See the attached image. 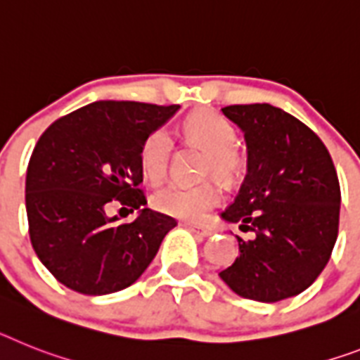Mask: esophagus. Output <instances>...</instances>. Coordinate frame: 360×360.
<instances>
[{
  "mask_svg": "<svg viewBox=\"0 0 360 360\" xmlns=\"http://www.w3.org/2000/svg\"><path fill=\"white\" fill-rule=\"evenodd\" d=\"M188 226H190V231H194L195 234H199V236H210V229H208V226H205V225H195V223H188Z\"/></svg>",
  "mask_w": 360,
  "mask_h": 360,
  "instance_id": "34e87169",
  "label": "esophagus"
}]
</instances>
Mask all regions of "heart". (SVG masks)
Here are the masks:
<instances>
[{
	"label": "heart",
	"instance_id": "1",
	"mask_svg": "<svg viewBox=\"0 0 360 360\" xmlns=\"http://www.w3.org/2000/svg\"><path fill=\"white\" fill-rule=\"evenodd\" d=\"M183 131L190 143L208 152L207 170L221 179H232L240 170V155L236 152L238 131L225 117L216 111L201 110L188 115ZM174 141L165 128H159L144 139L141 146V166L152 183H161L168 174ZM221 192L217 185L207 181L199 185L170 183L153 195V205L161 212L183 219H199L207 210L217 205Z\"/></svg>",
	"mask_w": 360,
	"mask_h": 360
}]
</instances>
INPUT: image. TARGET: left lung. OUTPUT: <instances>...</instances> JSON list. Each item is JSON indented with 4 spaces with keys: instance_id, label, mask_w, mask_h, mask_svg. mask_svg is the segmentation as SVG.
Returning <instances> with one entry per match:
<instances>
[{
    "instance_id": "1",
    "label": "left lung",
    "mask_w": 360,
    "mask_h": 360,
    "mask_svg": "<svg viewBox=\"0 0 360 360\" xmlns=\"http://www.w3.org/2000/svg\"><path fill=\"white\" fill-rule=\"evenodd\" d=\"M243 131L247 175L221 212L238 223L240 255L219 273L243 298L280 302L324 271L339 234L340 186L328 148L306 124L271 104L223 108Z\"/></svg>"
}]
</instances>
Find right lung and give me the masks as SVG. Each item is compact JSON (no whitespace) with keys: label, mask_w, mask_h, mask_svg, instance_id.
Returning <instances> with one entry per match:
<instances>
[{"label":"right lung","mask_w":360,"mask_h":360,"mask_svg":"<svg viewBox=\"0 0 360 360\" xmlns=\"http://www.w3.org/2000/svg\"><path fill=\"white\" fill-rule=\"evenodd\" d=\"M179 105L98 101L54 120L29 161L25 207L36 256L60 283L101 297L137 282L177 225L146 207L141 146ZM111 204L139 210L131 224Z\"/></svg>","instance_id":"add662e5"}]
</instances>
